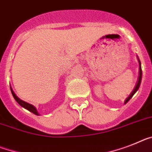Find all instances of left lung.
<instances>
[{
  "label": "left lung",
  "mask_w": 152,
  "mask_h": 152,
  "mask_svg": "<svg viewBox=\"0 0 152 152\" xmlns=\"http://www.w3.org/2000/svg\"><path fill=\"white\" fill-rule=\"evenodd\" d=\"M138 62H139V66H140V67H139V77H138V80H137V84H136V86H135L134 89V90L132 91V93L131 94V95L128 96V97L126 99L125 102H124V104H127V102L129 101L130 99H131L132 96H134V94L136 93V92L137 91V90L139 89V86H140V84H141V78H142V70H141V62H140V60H139L138 58Z\"/></svg>",
  "instance_id": "1"
}]
</instances>
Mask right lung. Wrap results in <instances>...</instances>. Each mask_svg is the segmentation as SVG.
<instances>
[{"mask_svg": "<svg viewBox=\"0 0 152 152\" xmlns=\"http://www.w3.org/2000/svg\"><path fill=\"white\" fill-rule=\"evenodd\" d=\"M11 93H12V95H13L14 98L15 99V100H16V101H17L18 103V104L21 106V107H25V109L28 110L29 111L32 112L33 113H35V114H36V115H39V113H38L36 108H35L34 106L31 105V104H28L27 102L23 101V100H21V99H19L17 96H16V94L14 93V91L12 90V89H11Z\"/></svg>", "mask_w": 152, "mask_h": 152, "instance_id": "add662e5", "label": "right lung"}]
</instances>
